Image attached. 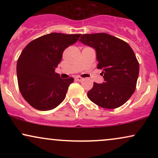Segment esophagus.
Instances as JSON below:
<instances>
[{
  "label": "esophagus",
  "instance_id": "34e87169",
  "mask_svg": "<svg viewBox=\"0 0 158 158\" xmlns=\"http://www.w3.org/2000/svg\"><path fill=\"white\" fill-rule=\"evenodd\" d=\"M75 79H76V80H77V81H81V80H83V78L81 77H79V76H77V77H76Z\"/></svg>",
  "mask_w": 158,
  "mask_h": 158
}]
</instances>
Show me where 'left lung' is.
<instances>
[{
	"label": "left lung",
	"mask_w": 158,
	"mask_h": 158,
	"mask_svg": "<svg viewBox=\"0 0 158 158\" xmlns=\"http://www.w3.org/2000/svg\"><path fill=\"white\" fill-rule=\"evenodd\" d=\"M79 41L97 52V68L102 70L105 81L94 82L88 92L90 101L104 108L114 109L128 100L135 92L139 75V62L131 47L107 33L85 34Z\"/></svg>",
	"instance_id": "left-lung-1"
}]
</instances>
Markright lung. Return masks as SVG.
I'll list each match as a JSON object with an SVG mask.
<instances>
[{
  "instance_id": "obj_1",
  "label": "right lung",
  "mask_w": 158,
  "mask_h": 158,
  "mask_svg": "<svg viewBox=\"0 0 158 158\" xmlns=\"http://www.w3.org/2000/svg\"><path fill=\"white\" fill-rule=\"evenodd\" d=\"M80 35L52 32L33 40L22 50L17 61L19 88L34 108L52 110L64 99L73 78L61 79L55 69L64 50L77 42Z\"/></svg>"
}]
</instances>
